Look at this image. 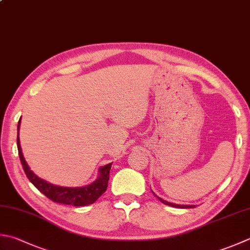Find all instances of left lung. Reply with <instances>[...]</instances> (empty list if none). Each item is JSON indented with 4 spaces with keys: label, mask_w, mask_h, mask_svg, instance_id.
<instances>
[{
    "label": "left lung",
    "mask_w": 250,
    "mask_h": 250,
    "mask_svg": "<svg viewBox=\"0 0 250 250\" xmlns=\"http://www.w3.org/2000/svg\"><path fill=\"white\" fill-rule=\"evenodd\" d=\"M151 192H153V190H151ZM153 194L155 195L156 197H157L161 203L163 204H165V205H168V206H171V207H175V208H183V209H188V208H195L196 206H195V205H178V204H172V203H169V202H167V200H165V199H163V198H160V197H158L157 195H156L154 192H153Z\"/></svg>",
    "instance_id": "8db88e82"
}]
</instances>
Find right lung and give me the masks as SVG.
Wrapping results in <instances>:
<instances>
[{"mask_svg":"<svg viewBox=\"0 0 250 250\" xmlns=\"http://www.w3.org/2000/svg\"><path fill=\"white\" fill-rule=\"evenodd\" d=\"M19 126H21V120L18 121L17 128V147L19 158L22 165V169L26 173L29 181L36 187L42 194L45 195L47 198L58 204L63 205H71V206H87L94 202H96L102 194L105 193V190L108 187L109 180V171L112 164H108L103 166L99 169V177L89 185L82 188H65L54 185L47 181L39 178L37 174L33 173L30 170L27 161L24 160L22 155L21 141H19Z\"/></svg>","mask_w":250,"mask_h":250,"instance_id":"obj_1","label":"right lung"}]
</instances>
